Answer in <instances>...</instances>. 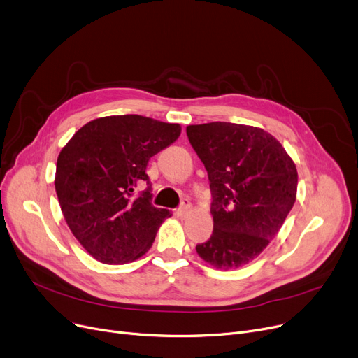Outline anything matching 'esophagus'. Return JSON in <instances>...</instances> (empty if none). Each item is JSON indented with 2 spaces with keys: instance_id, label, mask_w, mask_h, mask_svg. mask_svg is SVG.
<instances>
[{
  "instance_id": "34e87169",
  "label": "esophagus",
  "mask_w": 358,
  "mask_h": 358,
  "mask_svg": "<svg viewBox=\"0 0 358 358\" xmlns=\"http://www.w3.org/2000/svg\"><path fill=\"white\" fill-rule=\"evenodd\" d=\"M190 210H192V204L189 203V200H184L182 204L180 206V208L176 210V213H177L180 217H184Z\"/></svg>"
}]
</instances>
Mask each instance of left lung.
<instances>
[{"instance_id": "8db88e82", "label": "left lung", "mask_w": 358, "mask_h": 358, "mask_svg": "<svg viewBox=\"0 0 358 358\" xmlns=\"http://www.w3.org/2000/svg\"><path fill=\"white\" fill-rule=\"evenodd\" d=\"M212 192L213 232L199 243L217 270L243 267L267 248L292 210L297 169L281 143L259 127L227 122L187 126Z\"/></svg>"}]
</instances>
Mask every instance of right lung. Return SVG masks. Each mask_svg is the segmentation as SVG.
I'll return each mask as SVG.
<instances>
[{
	"instance_id": "obj_1",
	"label": "right lung",
	"mask_w": 358,
	"mask_h": 358,
	"mask_svg": "<svg viewBox=\"0 0 358 358\" xmlns=\"http://www.w3.org/2000/svg\"><path fill=\"white\" fill-rule=\"evenodd\" d=\"M178 123L138 115L107 116L84 124L62 148L55 190L73 236L103 264L145 255L169 210L150 204L149 159L174 143ZM148 189L131 199L138 185Z\"/></svg>"
}]
</instances>
